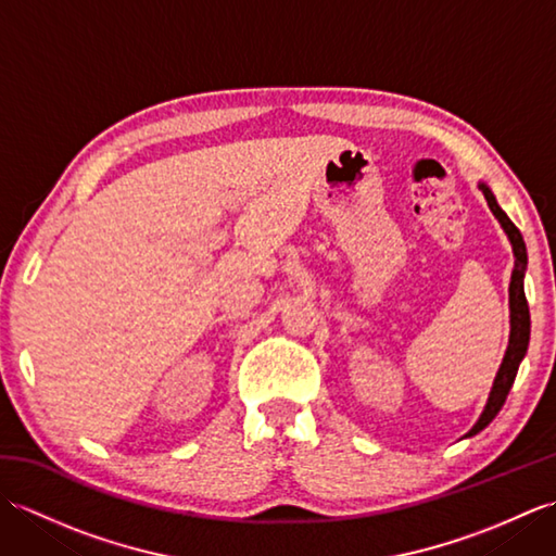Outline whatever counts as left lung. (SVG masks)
<instances>
[{
	"mask_svg": "<svg viewBox=\"0 0 556 556\" xmlns=\"http://www.w3.org/2000/svg\"><path fill=\"white\" fill-rule=\"evenodd\" d=\"M482 195H485L488 205L492 210V215L500 219L502 229L506 231L514 248V271H511V285H509V311H511V332H509V346H506L504 353V361L500 365V372L494 377V384H492V392L490 399L485 404V410L480 413L478 422L470 428V432L466 437H473L480 430H485L488 425L494 420V416L502 410L506 394H509V389L516 380V372H518V365H521L526 351H528V341H530V311H528V301H526V291H523V277H526V267H528V253H526V243H523V236L521 231L516 229V224L506 217V212L497 205V198L490 191L485 184H478Z\"/></svg>",
	"mask_w": 556,
	"mask_h": 556,
	"instance_id": "1",
	"label": "left lung"
}]
</instances>
